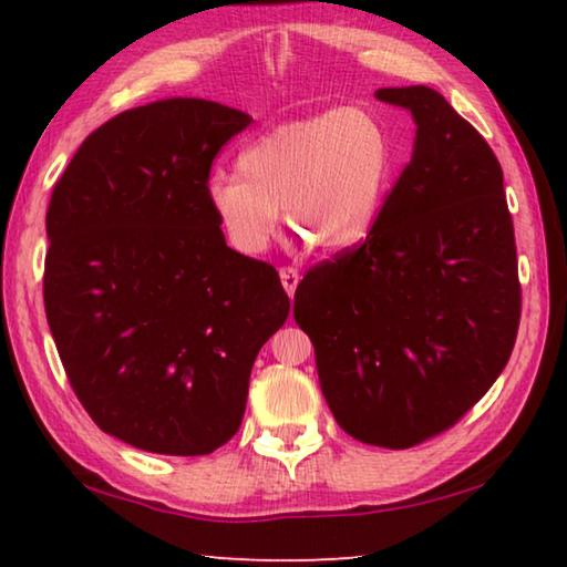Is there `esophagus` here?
Masks as SVG:
<instances>
[{"label": "esophagus", "instance_id": "esophagus-1", "mask_svg": "<svg viewBox=\"0 0 567 567\" xmlns=\"http://www.w3.org/2000/svg\"><path fill=\"white\" fill-rule=\"evenodd\" d=\"M280 280H282V287L287 295H295L297 285H300V272L295 270V267H280Z\"/></svg>", "mask_w": 567, "mask_h": 567}]
</instances>
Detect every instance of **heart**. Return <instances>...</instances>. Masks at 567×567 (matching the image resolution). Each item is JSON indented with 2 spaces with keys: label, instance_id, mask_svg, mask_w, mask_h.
<instances>
[{
  "label": "heart",
  "instance_id": "b5f03b06",
  "mask_svg": "<svg viewBox=\"0 0 567 567\" xmlns=\"http://www.w3.org/2000/svg\"><path fill=\"white\" fill-rule=\"evenodd\" d=\"M238 168L215 171L205 198L225 240L260 255L280 230L324 250H349L377 225L394 173V143L374 111L347 106L280 123L240 151Z\"/></svg>",
  "mask_w": 567,
  "mask_h": 567
}]
</instances>
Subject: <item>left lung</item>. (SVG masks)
Wrapping results in <instances>:
<instances>
[{"instance_id":"8db88e82","label":"left lung","mask_w":567,"mask_h":567,"mask_svg":"<svg viewBox=\"0 0 567 567\" xmlns=\"http://www.w3.org/2000/svg\"><path fill=\"white\" fill-rule=\"evenodd\" d=\"M374 96L411 111L414 153L367 240L297 285L295 319L337 424L411 449L454 426L508 364L516 238L486 138L429 86Z\"/></svg>"}]
</instances>
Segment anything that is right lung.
Wrapping results in <instances>:
<instances>
[{
	"mask_svg": "<svg viewBox=\"0 0 567 567\" xmlns=\"http://www.w3.org/2000/svg\"><path fill=\"white\" fill-rule=\"evenodd\" d=\"M238 109L163 99L99 126L47 210L44 307L96 426L151 454L235 436L260 347L290 315L272 265L235 252L205 198Z\"/></svg>",
	"mask_w": 567,
	"mask_h": 567,
	"instance_id": "1",
	"label": "right lung"
}]
</instances>
